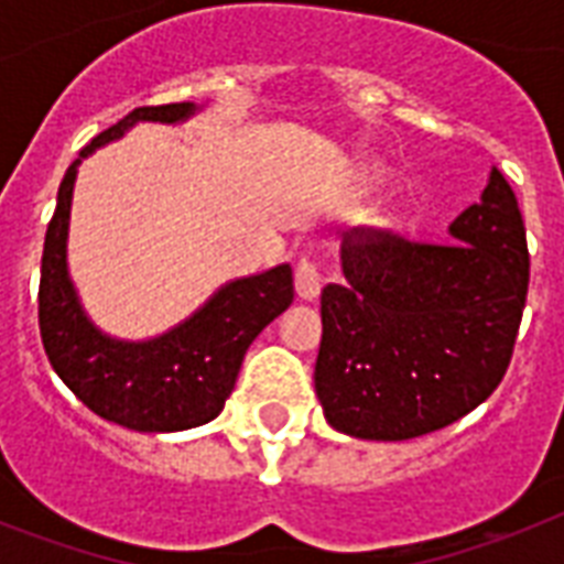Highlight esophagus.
<instances>
[{
  "mask_svg": "<svg viewBox=\"0 0 564 564\" xmlns=\"http://www.w3.org/2000/svg\"><path fill=\"white\" fill-rule=\"evenodd\" d=\"M295 292L301 301H316L322 292V272L313 260H301L295 269Z\"/></svg>",
  "mask_w": 564,
  "mask_h": 564,
  "instance_id": "esophagus-1",
  "label": "esophagus"
}]
</instances>
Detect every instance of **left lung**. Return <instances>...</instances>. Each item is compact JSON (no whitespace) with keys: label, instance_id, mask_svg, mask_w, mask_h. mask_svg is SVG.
<instances>
[{"label":"left lung","instance_id":"8db88e82","mask_svg":"<svg viewBox=\"0 0 564 564\" xmlns=\"http://www.w3.org/2000/svg\"><path fill=\"white\" fill-rule=\"evenodd\" d=\"M419 246L360 230L322 290L316 394L345 436L403 442L454 424L507 375L530 283L524 219L495 166L480 202Z\"/></svg>","mask_w":564,"mask_h":564}]
</instances>
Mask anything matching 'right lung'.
Returning a JSON list of instances; mask_svg holds the SVG:
<instances>
[{"label":"right lung","mask_w":564,"mask_h":564,"mask_svg":"<svg viewBox=\"0 0 564 564\" xmlns=\"http://www.w3.org/2000/svg\"><path fill=\"white\" fill-rule=\"evenodd\" d=\"M207 105L175 101L137 108L101 131L66 170L48 221L40 269V336L52 369L96 415L140 433H178L202 427L221 412L237 375L269 322L292 304V265L225 281L202 307L149 339L105 334L69 274V216L78 166L96 149L117 143L137 122L181 126Z\"/></svg>","instance_id":"1"}]
</instances>
